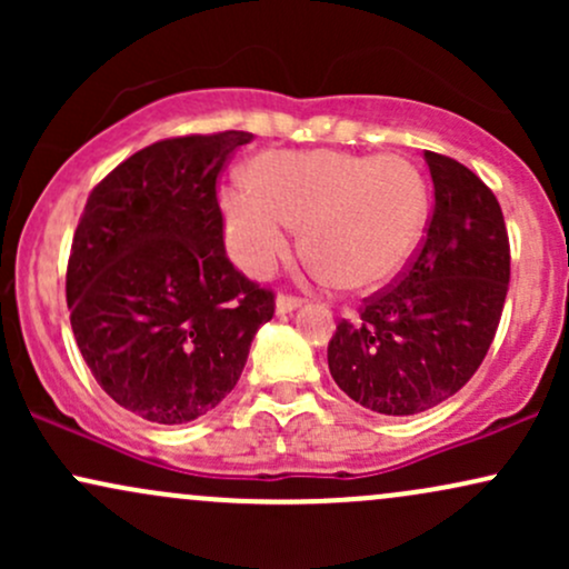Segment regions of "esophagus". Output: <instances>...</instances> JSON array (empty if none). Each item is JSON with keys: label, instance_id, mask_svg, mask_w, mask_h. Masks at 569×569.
Here are the masks:
<instances>
[{"label": "esophagus", "instance_id": "34e87169", "mask_svg": "<svg viewBox=\"0 0 569 569\" xmlns=\"http://www.w3.org/2000/svg\"><path fill=\"white\" fill-rule=\"evenodd\" d=\"M302 307V299L299 297H289V293H280V297L276 299V310L278 316H286V312H293Z\"/></svg>", "mask_w": 569, "mask_h": 569}]
</instances>
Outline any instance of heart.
Wrapping results in <instances>:
<instances>
[{
	"label": "heart",
	"instance_id": "1",
	"mask_svg": "<svg viewBox=\"0 0 569 569\" xmlns=\"http://www.w3.org/2000/svg\"><path fill=\"white\" fill-rule=\"evenodd\" d=\"M246 176L219 198L227 251L246 276H270L305 224L318 272L342 291H375L401 276L426 234L428 179L398 154L264 152Z\"/></svg>",
	"mask_w": 569,
	"mask_h": 569
}]
</instances>
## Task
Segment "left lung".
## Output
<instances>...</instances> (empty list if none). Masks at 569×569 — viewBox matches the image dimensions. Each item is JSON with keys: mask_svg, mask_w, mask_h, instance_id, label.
<instances>
[{"mask_svg": "<svg viewBox=\"0 0 569 569\" xmlns=\"http://www.w3.org/2000/svg\"><path fill=\"white\" fill-rule=\"evenodd\" d=\"M433 213L398 283L339 321L329 371L377 415H420L447 401L485 361L511 278L500 202L462 162L426 152Z\"/></svg>", "mask_w": 569, "mask_h": 569, "instance_id": "8db88e82", "label": "left lung"}]
</instances>
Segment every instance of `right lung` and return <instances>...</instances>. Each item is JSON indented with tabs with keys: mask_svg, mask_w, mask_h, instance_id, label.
<instances>
[{
	"mask_svg": "<svg viewBox=\"0 0 569 569\" xmlns=\"http://www.w3.org/2000/svg\"><path fill=\"white\" fill-rule=\"evenodd\" d=\"M246 130L166 139L130 154L90 192L71 240V331L120 407L181 426L238 385L272 291L224 251L217 179Z\"/></svg>",
	"mask_w": 569,
	"mask_h": 569,
	"instance_id": "obj_1",
	"label": "right lung"
}]
</instances>
